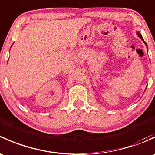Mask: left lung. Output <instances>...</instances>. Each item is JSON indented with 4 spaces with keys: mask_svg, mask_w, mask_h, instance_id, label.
<instances>
[{
    "mask_svg": "<svg viewBox=\"0 0 155 155\" xmlns=\"http://www.w3.org/2000/svg\"><path fill=\"white\" fill-rule=\"evenodd\" d=\"M137 36H138V37H140V39H141V40H143V42H144V43H145V46H147L146 43H145V42L144 41V40H143V37H142L141 34H140V32H137Z\"/></svg>",
    "mask_w": 155,
    "mask_h": 155,
    "instance_id": "8db88e82",
    "label": "left lung"
}]
</instances>
